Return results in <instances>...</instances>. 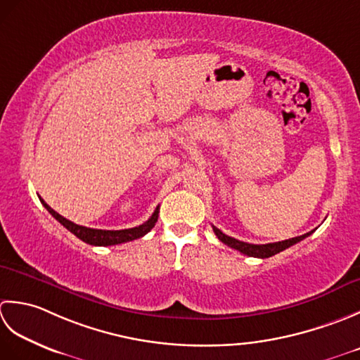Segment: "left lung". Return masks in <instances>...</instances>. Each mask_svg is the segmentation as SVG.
I'll return each instance as SVG.
<instances>
[{
  "label": "left lung",
  "instance_id": "obj_1",
  "mask_svg": "<svg viewBox=\"0 0 360 360\" xmlns=\"http://www.w3.org/2000/svg\"><path fill=\"white\" fill-rule=\"evenodd\" d=\"M212 230H214L219 240H222L225 245H229V247L234 248V250H238V252L244 253L247 256H253V258H262V259L264 258H270V256H274L276 253L285 250V248L292 247L293 244H297V242L303 240L307 236H311V234L314 233V230H312L309 233L302 234V236H297V238H292V239H285V240H281V242H274V244L256 245V244H248V242L238 240V239H234L231 236H226L225 233H222L221 230L216 229L214 225H212Z\"/></svg>",
  "mask_w": 360,
  "mask_h": 360
}]
</instances>
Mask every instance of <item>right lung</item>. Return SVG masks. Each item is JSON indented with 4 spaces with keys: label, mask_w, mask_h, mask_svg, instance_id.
<instances>
[{
    "label": "right lung",
    "mask_w": 360,
    "mask_h": 360,
    "mask_svg": "<svg viewBox=\"0 0 360 360\" xmlns=\"http://www.w3.org/2000/svg\"><path fill=\"white\" fill-rule=\"evenodd\" d=\"M40 202L43 203L51 214H53L58 222H60L65 229L68 231H71L75 236H77L80 240L86 242L90 245H101V247H107V245H118V244H124V242L129 240H135L138 238H143L144 234H148L153 226H155V222L158 221V207L153 211V214L150 216V219H148L143 225L135 226V229H127V230H96V229H88V226H82L77 225L75 222L68 221L63 216L58 214L49 205L41 199Z\"/></svg>",
    "instance_id": "right-lung-1"
}]
</instances>
